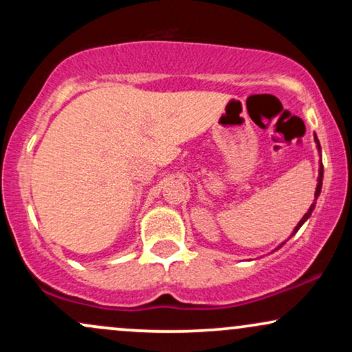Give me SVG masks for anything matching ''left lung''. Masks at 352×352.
Returning a JSON list of instances; mask_svg holds the SVG:
<instances>
[{"label":"left lung","instance_id":"left-lung-1","mask_svg":"<svg viewBox=\"0 0 352 352\" xmlns=\"http://www.w3.org/2000/svg\"><path fill=\"white\" fill-rule=\"evenodd\" d=\"M314 140H316V144H318V148H319V151H321V147H319V140H318V137H316V135H314ZM321 187H322V165H319V177H318L316 193H314V197H316V199H318V197H319V193H321ZM313 210H314V204H313V205H311V207H309V210H308V213H305V217H302V218H301V220H300V223H298V225H296V227H294V232H293V235H294V233H296V232H298V230H300V228H301V225H302V223H305V221H306V220H308V218L311 217V213H313Z\"/></svg>","mask_w":352,"mask_h":352}]
</instances>
